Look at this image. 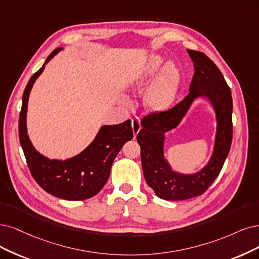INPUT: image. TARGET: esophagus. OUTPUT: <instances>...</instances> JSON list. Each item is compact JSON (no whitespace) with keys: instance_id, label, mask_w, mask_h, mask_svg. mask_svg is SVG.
Returning a JSON list of instances; mask_svg holds the SVG:
<instances>
[{"instance_id":"34e87169","label":"esophagus","mask_w":259,"mask_h":259,"mask_svg":"<svg viewBox=\"0 0 259 259\" xmlns=\"http://www.w3.org/2000/svg\"><path fill=\"white\" fill-rule=\"evenodd\" d=\"M131 126H132V130H133V136H135V138H136L137 135L139 133V131L141 130V122H140L138 117L132 118Z\"/></svg>"}]
</instances>
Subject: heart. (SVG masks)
I'll return each instance as SVG.
<instances>
[{"label":"heart","instance_id":"heart-1","mask_svg":"<svg viewBox=\"0 0 259 259\" xmlns=\"http://www.w3.org/2000/svg\"><path fill=\"white\" fill-rule=\"evenodd\" d=\"M162 63H163V59L160 55H152L147 61L142 73L138 76L136 85L140 86L144 84L148 76L154 74L160 68ZM180 80L181 73L177 65L167 63L145 95L147 107L156 111L167 109L176 97Z\"/></svg>","mask_w":259,"mask_h":259}]
</instances>
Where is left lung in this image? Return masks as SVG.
<instances>
[{"instance_id":"1","label":"left lung","mask_w":259,"mask_h":259,"mask_svg":"<svg viewBox=\"0 0 259 259\" xmlns=\"http://www.w3.org/2000/svg\"><path fill=\"white\" fill-rule=\"evenodd\" d=\"M194 65L193 79L187 97L165 112L151 113L142 119L138 133L143 173L157 196L166 200H184L202 195L212 185L228 156L233 140V98L222 72L203 52L187 49ZM205 97L216 112L217 132L213 155L208 163L194 175L171 169L164 158L165 133L175 128L192 103Z\"/></svg>"}]
</instances>
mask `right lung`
<instances>
[{
  "instance_id": "1",
  "label": "right lung",
  "mask_w": 259,
  "mask_h": 259,
  "mask_svg": "<svg viewBox=\"0 0 259 259\" xmlns=\"http://www.w3.org/2000/svg\"><path fill=\"white\" fill-rule=\"evenodd\" d=\"M61 50L63 48L52 51L26 85L19 116V139L31 174L46 192L67 200H84L98 194L103 188L109 179L114 159L124 143L132 140L133 131L130 119L118 124H104L88 147L79 155L66 160H51L35 149L26 128L28 97L46 64Z\"/></svg>"
}]
</instances>
